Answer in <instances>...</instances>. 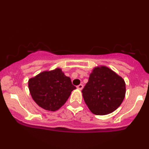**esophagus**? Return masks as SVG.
I'll list each match as a JSON object with an SVG mask.
<instances>
[{"mask_svg": "<svg viewBox=\"0 0 149 149\" xmlns=\"http://www.w3.org/2000/svg\"><path fill=\"white\" fill-rule=\"evenodd\" d=\"M77 89H79V90H81L82 89H83V88H84V86H83L82 84H79V86H77Z\"/></svg>", "mask_w": 149, "mask_h": 149, "instance_id": "34e87169", "label": "esophagus"}]
</instances>
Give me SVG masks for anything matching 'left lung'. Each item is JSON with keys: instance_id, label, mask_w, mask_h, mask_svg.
<instances>
[{"instance_id": "left-lung-1", "label": "left lung", "mask_w": 149, "mask_h": 149, "mask_svg": "<svg viewBox=\"0 0 149 149\" xmlns=\"http://www.w3.org/2000/svg\"><path fill=\"white\" fill-rule=\"evenodd\" d=\"M84 101L96 115L115 111L124 100L126 88L123 79L105 66L96 67L82 90Z\"/></svg>"}]
</instances>
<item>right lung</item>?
<instances>
[{
    "label": "right lung",
    "mask_w": 149,
    "mask_h": 149,
    "mask_svg": "<svg viewBox=\"0 0 149 149\" xmlns=\"http://www.w3.org/2000/svg\"><path fill=\"white\" fill-rule=\"evenodd\" d=\"M29 89L33 99L40 107L55 111L64 104L71 92L76 89L60 68L44 71L29 80Z\"/></svg>",
    "instance_id": "add662e5"
}]
</instances>
